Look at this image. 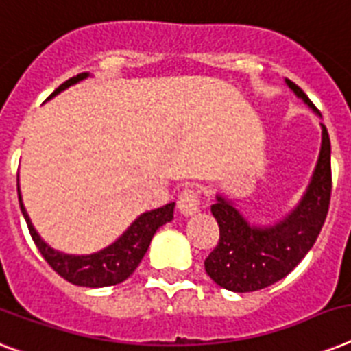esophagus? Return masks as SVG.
I'll return each mask as SVG.
<instances>
[{
	"label": "esophagus",
	"mask_w": 351,
	"mask_h": 351,
	"mask_svg": "<svg viewBox=\"0 0 351 351\" xmlns=\"http://www.w3.org/2000/svg\"><path fill=\"white\" fill-rule=\"evenodd\" d=\"M178 210L184 216H193L200 210V195L198 191L193 187H187L182 191V195L178 196Z\"/></svg>",
	"instance_id": "34e87169"
}]
</instances>
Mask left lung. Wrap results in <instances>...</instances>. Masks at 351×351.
<instances>
[{
	"mask_svg": "<svg viewBox=\"0 0 351 351\" xmlns=\"http://www.w3.org/2000/svg\"><path fill=\"white\" fill-rule=\"evenodd\" d=\"M295 97L319 113L306 93L289 79ZM321 149L306 191L289 215L269 225L252 223L236 207L234 200L216 195L210 213L220 227V241L205 259V272L216 285L230 292H256L289 276L314 247L328 215L332 195V146L321 122Z\"/></svg>",
	"mask_w": 351,
	"mask_h": 351,
	"instance_id": "obj_1",
	"label": "left lung"
}]
</instances>
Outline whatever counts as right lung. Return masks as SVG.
<instances>
[{
    "label": "right lung",
    "mask_w": 351,
    "mask_h": 351,
    "mask_svg": "<svg viewBox=\"0 0 351 351\" xmlns=\"http://www.w3.org/2000/svg\"><path fill=\"white\" fill-rule=\"evenodd\" d=\"M88 77H90V73L84 72L68 79L50 95V99L59 95V93L77 84V82L84 81ZM18 195L21 213L25 216V220H27L28 230H30L34 243L37 245L43 258L47 259L48 265L61 278L77 285V287H88V289H102V287H111V285H119L122 281H126L135 272V269L142 261L147 249H149V243L156 230L160 229L162 225L169 223L173 220V213H175V202L162 205L158 209L146 210L113 243L104 247V249L97 250L93 254H66V252L52 249L36 230L27 209H25V205H23L19 178Z\"/></svg>",
    "instance_id": "obj_1"
}]
</instances>
